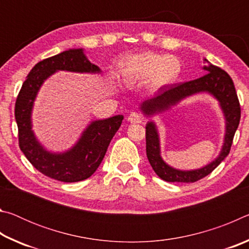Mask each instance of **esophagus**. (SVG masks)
<instances>
[{"instance_id": "obj_1", "label": "esophagus", "mask_w": 249, "mask_h": 249, "mask_svg": "<svg viewBox=\"0 0 249 249\" xmlns=\"http://www.w3.org/2000/svg\"><path fill=\"white\" fill-rule=\"evenodd\" d=\"M128 122L129 123H141L142 122V117L141 115L138 114L136 112H132L130 114L128 115Z\"/></svg>"}]
</instances>
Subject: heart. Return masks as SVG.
I'll return each instance as SVG.
<instances>
[{"mask_svg": "<svg viewBox=\"0 0 249 249\" xmlns=\"http://www.w3.org/2000/svg\"><path fill=\"white\" fill-rule=\"evenodd\" d=\"M180 72L181 64L178 58L156 53L135 54L122 67V77L125 82L133 84L149 79L153 89L174 83Z\"/></svg>", "mask_w": 249, "mask_h": 249, "instance_id": "b5f03b06", "label": "heart"}]
</instances>
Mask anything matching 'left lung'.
Instances as JSON below:
<instances>
[{
	"mask_svg": "<svg viewBox=\"0 0 249 249\" xmlns=\"http://www.w3.org/2000/svg\"><path fill=\"white\" fill-rule=\"evenodd\" d=\"M204 64H210V62L204 59ZM204 69L208 71V73L204 74L203 77L183 83L174 84V86L162 87L158 91V93H156L153 98L146 100L142 105V112L146 115H151L154 113L169 108L171 105L178 103L185 96L206 91L212 93L220 101L221 107L224 111L226 119V135L224 146H223L220 156L210 165L193 171H180L168 166L160 157L158 134L154 123H148L146 125L147 158L159 178L168 181V182H196V181H199L210 175L230 154L235 132L239 125V121H241V105H239L234 82L230 74L223 69L211 64L208 67L205 66Z\"/></svg>",
	"mask_w": 249,
	"mask_h": 249,
	"instance_id": "left-lung-1",
	"label": "left lung"
}]
</instances>
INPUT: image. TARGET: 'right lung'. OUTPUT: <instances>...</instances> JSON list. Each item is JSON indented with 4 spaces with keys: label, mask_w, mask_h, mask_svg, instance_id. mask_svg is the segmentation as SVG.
<instances>
[{
    "label": "right lung",
    "mask_w": 249,
    "mask_h": 249,
    "mask_svg": "<svg viewBox=\"0 0 249 249\" xmlns=\"http://www.w3.org/2000/svg\"><path fill=\"white\" fill-rule=\"evenodd\" d=\"M57 70L75 72H99L82 49H70L39 61L33 67L15 102V120L18 128V145L28 161L41 174L62 182H78L94 174L107 153L113 136L119 130L123 116L92 122L72 149L65 154L46 151L32 132L31 113L41 83Z\"/></svg>",
    "instance_id": "1"
}]
</instances>
